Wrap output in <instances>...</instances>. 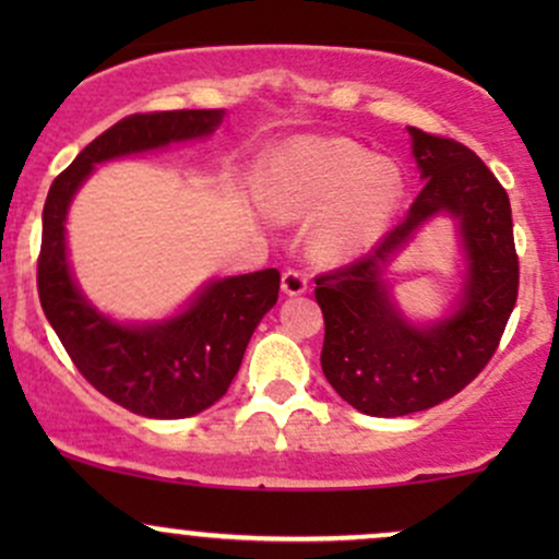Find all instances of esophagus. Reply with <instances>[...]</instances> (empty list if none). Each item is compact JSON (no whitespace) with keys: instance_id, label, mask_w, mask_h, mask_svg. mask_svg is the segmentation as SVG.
<instances>
[{"instance_id":"esophagus-1","label":"esophagus","mask_w":559,"mask_h":559,"mask_svg":"<svg viewBox=\"0 0 559 559\" xmlns=\"http://www.w3.org/2000/svg\"><path fill=\"white\" fill-rule=\"evenodd\" d=\"M281 288L288 297H299V294L307 292V275L299 271H286L281 275Z\"/></svg>"}]
</instances>
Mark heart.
<instances>
[{
    "instance_id": "b5f03b06",
    "label": "heart",
    "mask_w": 559,
    "mask_h": 559,
    "mask_svg": "<svg viewBox=\"0 0 559 559\" xmlns=\"http://www.w3.org/2000/svg\"><path fill=\"white\" fill-rule=\"evenodd\" d=\"M265 207L284 221L318 217L312 247L323 260L368 252L402 199L400 170L344 139L301 141L273 163L262 186Z\"/></svg>"
}]
</instances>
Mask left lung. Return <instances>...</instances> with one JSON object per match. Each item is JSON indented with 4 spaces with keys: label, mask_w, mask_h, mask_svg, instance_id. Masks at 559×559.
Listing matches in <instances>:
<instances>
[{
    "label": "left lung",
    "mask_w": 559,
    "mask_h": 559,
    "mask_svg": "<svg viewBox=\"0 0 559 559\" xmlns=\"http://www.w3.org/2000/svg\"><path fill=\"white\" fill-rule=\"evenodd\" d=\"M423 183L400 226L373 252L318 275L325 338L320 365L336 394L373 418H400L452 400L497 352L518 299L510 197L476 152L407 128ZM436 214L459 221L466 284L436 324L404 319L382 278L390 260Z\"/></svg>",
    "instance_id": "8db88e82"
}]
</instances>
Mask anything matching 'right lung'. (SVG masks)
Returning <instances> with one entry per match:
<instances>
[{
  "instance_id": "right-lung-1",
  "label": "right lung",
  "mask_w": 559,
  "mask_h": 559,
  "mask_svg": "<svg viewBox=\"0 0 559 559\" xmlns=\"http://www.w3.org/2000/svg\"><path fill=\"white\" fill-rule=\"evenodd\" d=\"M223 110L139 112L96 136L55 178L44 202L38 299L62 346L92 386L144 418L178 420L226 394L249 338L278 301L281 273L228 275L204 284L178 316L155 323H118L83 297L68 262L66 221L75 191L110 159L204 139Z\"/></svg>"
}]
</instances>
